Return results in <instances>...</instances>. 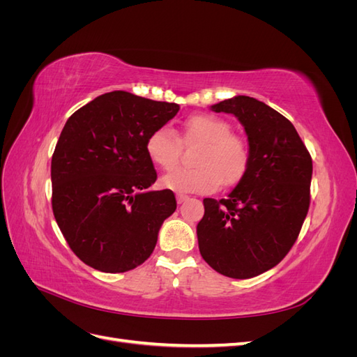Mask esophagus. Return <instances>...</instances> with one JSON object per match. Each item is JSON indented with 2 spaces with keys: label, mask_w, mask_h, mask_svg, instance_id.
<instances>
[{
  "label": "esophagus",
  "mask_w": 357,
  "mask_h": 357,
  "mask_svg": "<svg viewBox=\"0 0 357 357\" xmlns=\"http://www.w3.org/2000/svg\"><path fill=\"white\" fill-rule=\"evenodd\" d=\"M176 198H177V204H183V202L189 199L188 195H181V193H178V195H177Z\"/></svg>",
  "instance_id": "esophagus-1"
}]
</instances>
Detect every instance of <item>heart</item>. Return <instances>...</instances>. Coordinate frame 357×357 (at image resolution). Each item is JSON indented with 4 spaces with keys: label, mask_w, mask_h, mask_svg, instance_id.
Masks as SVG:
<instances>
[{
    "label": "heart",
    "mask_w": 357,
    "mask_h": 357,
    "mask_svg": "<svg viewBox=\"0 0 357 357\" xmlns=\"http://www.w3.org/2000/svg\"><path fill=\"white\" fill-rule=\"evenodd\" d=\"M188 143L202 144L195 158L197 168H178L160 180L165 189L178 193H210L220 186L238 183L250 162V150L244 138L232 134L225 119L213 114H193L181 125ZM146 153L160 169L176 168L181 143L169 129L160 128L146 139Z\"/></svg>",
    "instance_id": "obj_1"
}]
</instances>
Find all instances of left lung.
I'll return each instance as SVG.
<instances>
[{
	"instance_id": "left-lung-1",
	"label": "left lung",
	"mask_w": 357,
	"mask_h": 357,
	"mask_svg": "<svg viewBox=\"0 0 357 357\" xmlns=\"http://www.w3.org/2000/svg\"><path fill=\"white\" fill-rule=\"evenodd\" d=\"M238 119L250 150L243 178L226 199H204L199 252L215 271L252 278L295 244L310 207L312 160L290 121L262 101L236 95L211 105Z\"/></svg>"
}]
</instances>
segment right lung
Wrapping results in <instances>:
<instances>
[{
    "label": "right lung",
    "mask_w": 357,
    "mask_h": 357,
    "mask_svg": "<svg viewBox=\"0 0 357 357\" xmlns=\"http://www.w3.org/2000/svg\"><path fill=\"white\" fill-rule=\"evenodd\" d=\"M180 110L125 91L70 116L52 156V208L71 250L102 273H125L152 255L162 223L176 211L156 181L146 139Z\"/></svg>",
    "instance_id": "obj_1"
}]
</instances>
